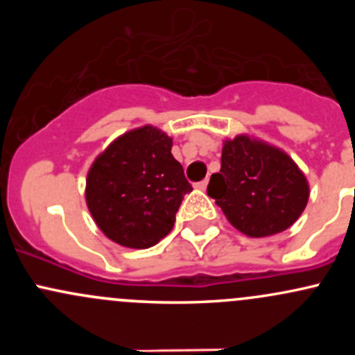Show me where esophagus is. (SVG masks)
Wrapping results in <instances>:
<instances>
[{"mask_svg": "<svg viewBox=\"0 0 355 355\" xmlns=\"http://www.w3.org/2000/svg\"><path fill=\"white\" fill-rule=\"evenodd\" d=\"M206 187H207V180H200L196 184V189H199V191H206Z\"/></svg>", "mask_w": 355, "mask_h": 355, "instance_id": "1", "label": "esophagus"}]
</instances>
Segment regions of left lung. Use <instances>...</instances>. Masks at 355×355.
Masks as SVG:
<instances>
[{
  "instance_id": "1",
  "label": "left lung",
  "mask_w": 355,
  "mask_h": 355,
  "mask_svg": "<svg viewBox=\"0 0 355 355\" xmlns=\"http://www.w3.org/2000/svg\"><path fill=\"white\" fill-rule=\"evenodd\" d=\"M207 194L247 237H270L292 227L309 199V184L282 149L249 135L223 142L220 173Z\"/></svg>"
}]
</instances>
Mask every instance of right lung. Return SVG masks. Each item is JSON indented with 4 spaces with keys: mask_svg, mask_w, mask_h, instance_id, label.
<instances>
[{
    "mask_svg": "<svg viewBox=\"0 0 355 355\" xmlns=\"http://www.w3.org/2000/svg\"><path fill=\"white\" fill-rule=\"evenodd\" d=\"M171 146L163 130L144 125L114 139L96 157L85 202L110 241L148 249L171 232L184 196L192 192Z\"/></svg>",
    "mask_w": 355,
    "mask_h": 355,
    "instance_id": "obj_1",
    "label": "right lung"
}]
</instances>
